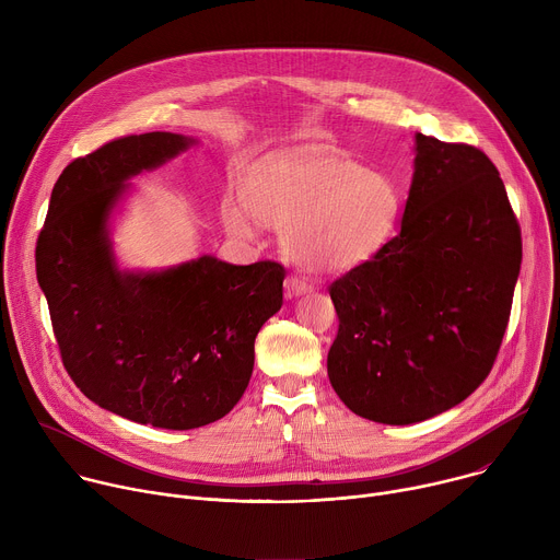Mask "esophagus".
<instances>
[{"instance_id":"esophagus-1","label":"esophagus","mask_w":560,"mask_h":560,"mask_svg":"<svg viewBox=\"0 0 560 560\" xmlns=\"http://www.w3.org/2000/svg\"><path fill=\"white\" fill-rule=\"evenodd\" d=\"M312 290V285L305 281V279H301V277H290L288 281H285V292H288V296L292 299V296H301V294H305V292H310Z\"/></svg>"}]
</instances>
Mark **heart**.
Here are the masks:
<instances>
[{"instance_id":"obj_1","label":"heart","mask_w":560,"mask_h":560,"mask_svg":"<svg viewBox=\"0 0 560 560\" xmlns=\"http://www.w3.org/2000/svg\"><path fill=\"white\" fill-rule=\"evenodd\" d=\"M401 212L404 192L389 175L326 145L264 159L246 188L223 199L232 234L253 238L264 221L281 230L288 259L314 275H343L374 259L392 242Z\"/></svg>"}]
</instances>
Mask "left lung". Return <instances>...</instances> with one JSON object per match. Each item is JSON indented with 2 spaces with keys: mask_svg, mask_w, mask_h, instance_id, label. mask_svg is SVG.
<instances>
[{
  "mask_svg": "<svg viewBox=\"0 0 560 560\" xmlns=\"http://www.w3.org/2000/svg\"><path fill=\"white\" fill-rule=\"evenodd\" d=\"M521 228L497 166L474 145L415 135L401 230L330 285L328 376L359 417L432 419L486 381L521 270Z\"/></svg>",
  "mask_w": 560,
  "mask_h": 560,
  "instance_id": "left-lung-1",
  "label": "left lung"
}]
</instances>
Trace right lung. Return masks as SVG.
I'll list each match as a JSON object with an SVG mask.
<instances>
[{
  "instance_id": "add662e5",
  "label": "right lung",
  "mask_w": 560,
  "mask_h": 560,
  "mask_svg": "<svg viewBox=\"0 0 560 560\" xmlns=\"http://www.w3.org/2000/svg\"><path fill=\"white\" fill-rule=\"evenodd\" d=\"M195 137L145 132L79 156L59 175L37 242V281L63 365L93 404L128 421L195 430L248 387L255 339L283 305V266L201 255L162 270L117 259L113 223L132 177L162 168Z\"/></svg>"
}]
</instances>
